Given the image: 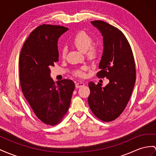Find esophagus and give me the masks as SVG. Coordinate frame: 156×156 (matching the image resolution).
Listing matches in <instances>:
<instances>
[{"label": "esophagus", "mask_w": 156, "mask_h": 156, "mask_svg": "<svg viewBox=\"0 0 156 156\" xmlns=\"http://www.w3.org/2000/svg\"><path fill=\"white\" fill-rule=\"evenodd\" d=\"M83 86H84V83L81 82L76 83V84H75V86H76V88H80V87H81Z\"/></svg>", "instance_id": "34e87169"}]
</instances>
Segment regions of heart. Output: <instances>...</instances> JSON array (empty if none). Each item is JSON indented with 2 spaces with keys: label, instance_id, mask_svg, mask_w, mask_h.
<instances>
[{
  "label": "heart",
  "instance_id": "heart-1",
  "mask_svg": "<svg viewBox=\"0 0 156 156\" xmlns=\"http://www.w3.org/2000/svg\"><path fill=\"white\" fill-rule=\"evenodd\" d=\"M72 43L74 47L82 53H85L87 58L90 61L97 58L98 55V50L95 47H91L93 44V39L90 35L84 31H81L78 33L74 37ZM67 50L66 48H63L61 51V56L62 58H65ZM86 68L83 67L80 69H78L74 72L75 76L79 78H83L85 76L84 71Z\"/></svg>",
  "mask_w": 156,
  "mask_h": 156
}]
</instances>
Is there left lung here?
<instances>
[{"label": "left lung", "mask_w": 156, "mask_h": 156, "mask_svg": "<svg viewBox=\"0 0 156 156\" xmlns=\"http://www.w3.org/2000/svg\"><path fill=\"white\" fill-rule=\"evenodd\" d=\"M91 23L101 33L104 47L97 76L106 77L109 83L104 87L100 83H88V104L95 117L110 122L121 115L130 98L136 81L134 58L121 30L101 20Z\"/></svg>", "instance_id": "8db88e82"}]
</instances>
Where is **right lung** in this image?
Wrapping results in <instances>:
<instances>
[{
  "instance_id": "right-lung-1",
  "label": "right lung",
  "mask_w": 156,
  "mask_h": 156,
  "mask_svg": "<svg viewBox=\"0 0 156 156\" xmlns=\"http://www.w3.org/2000/svg\"><path fill=\"white\" fill-rule=\"evenodd\" d=\"M68 30L61 26H38L23 43L19 58L23 94L37 117L47 125L61 122L75 88L71 80L64 79L56 85L50 76V67L58 61V39Z\"/></svg>"
}]
</instances>
